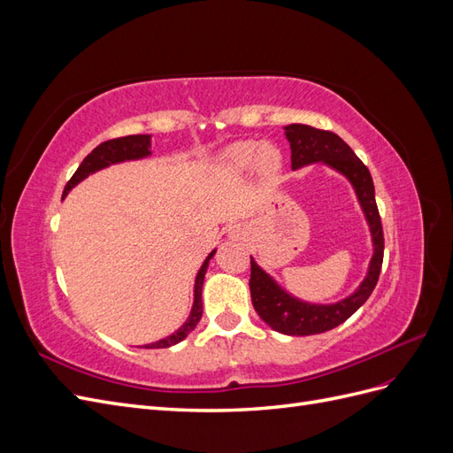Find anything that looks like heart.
<instances>
[{
    "label": "heart",
    "mask_w": 453,
    "mask_h": 453,
    "mask_svg": "<svg viewBox=\"0 0 453 453\" xmlns=\"http://www.w3.org/2000/svg\"><path fill=\"white\" fill-rule=\"evenodd\" d=\"M219 162L228 172H245L253 168L255 164L260 170H276L280 166V150L270 143H258V142H238L226 147L221 155H219Z\"/></svg>",
    "instance_id": "b5f03b06"
}]
</instances>
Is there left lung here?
I'll list each match as a JSON object with an SVG mask.
<instances>
[{
    "label": "left lung",
    "instance_id": "left-lung-1",
    "mask_svg": "<svg viewBox=\"0 0 453 453\" xmlns=\"http://www.w3.org/2000/svg\"><path fill=\"white\" fill-rule=\"evenodd\" d=\"M291 145V168L300 170L310 164H325L344 175L355 190L372 240V257L363 281L351 295L331 304L308 303L281 287L251 257V300L253 308L270 328L287 336H310L331 331L357 311L372 295L383 260V230L374 196V183L368 168L353 153L351 147L334 132L318 130L308 125L283 127Z\"/></svg>",
    "mask_w": 453,
    "mask_h": 453
}]
</instances>
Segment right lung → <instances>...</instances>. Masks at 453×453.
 I'll use <instances>...</instances> for the list:
<instances>
[{
    "instance_id": "right-lung-1",
    "label": "right lung",
    "mask_w": 453,
    "mask_h": 453,
    "mask_svg": "<svg viewBox=\"0 0 453 453\" xmlns=\"http://www.w3.org/2000/svg\"><path fill=\"white\" fill-rule=\"evenodd\" d=\"M150 135L149 134H135V135H125V138H117V140H109L100 143L96 147L92 153L81 162V166L77 168V172L73 173V177L70 181H67L65 188H64V195L62 198H65L70 195V190L75 188L81 181H85L88 175L105 170L109 166H115V164H122V162H130V160H143L147 157H150ZM217 250H213L205 260L202 263L198 273H196V280H195V298H193V308H190L188 318L185 319V323L175 328V331L168 336H164L157 342H150V344H143L140 348L143 349H162V348H172L175 344H180L183 342L190 333L195 331L200 318H202V285H203V278H205V272H208L210 266V260L213 258Z\"/></svg>"
}]
</instances>
